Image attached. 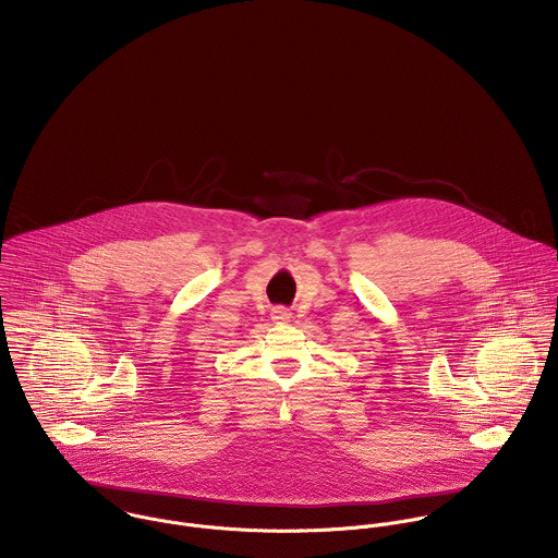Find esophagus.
Wrapping results in <instances>:
<instances>
[{"label": "esophagus", "mask_w": 558, "mask_h": 558, "mask_svg": "<svg viewBox=\"0 0 558 558\" xmlns=\"http://www.w3.org/2000/svg\"><path fill=\"white\" fill-rule=\"evenodd\" d=\"M270 318H272V322H277V324H286V322H290L292 314H290L286 307H275V310L270 312Z\"/></svg>", "instance_id": "34e87169"}]
</instances>
